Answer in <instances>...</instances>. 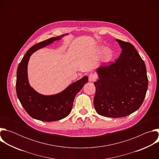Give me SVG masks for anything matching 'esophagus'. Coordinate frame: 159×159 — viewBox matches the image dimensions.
I'll return each instance as SVG.
<instances>
[{"mask_svg":"<svg viewBox=\"0 0 159 159\" xmlns=\"http://www.w3.org/2000/svg\"><path fill=\"white\" fill-rule=\"evenodd\" d=\"M98 77L94 74H90L89 75V82H94L97 79Z\"/></svg>","mask_w":159,"mask_h":159,"instance_id":"34e87169","label":"esophagus"}]
</instances>
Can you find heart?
<instances>
[{
    "mask_svg": "<svg viewBox=\"0 0 159 159\" xmlns=\"http://www.w3.org/2000/svg\"><path fill=\"white\" fill-rule=\"evenodd\" d=\"M103 49L102 47H101L99 48V51L102 50ZM112 51L109 48H104L102 52V58L105 61H108L111 60L112 57Z\"/></svg>",
    "mask_w": 159,
    "mask_h": 159,
    "instance_id": "1",
    "label": "heart"
}]
</instances>
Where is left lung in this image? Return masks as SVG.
<instances>
[{
	"label": "left lung",
	"instance_id": "obj_1",
	"mask_svg": "<svg viewBox=\"0 0 159 159\" xmlns=\"http://www.w3.org/2000/svg\"><path fill=\"white\" fill-rule=\"evenodd\" d=\"M121 53L115 62L96 69L94 105L99 115L125 117L142 106L148 80L145 62L132 44L116 39Z\"/></svg>",
	"mask_w": 159,
	"mask_h": 159
}]
</instances>
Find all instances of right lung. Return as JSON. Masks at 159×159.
Instances as JSON below:
<instances>
[{"mask_svg":"<svg viewBox=\"0 0 159 159\" xmlns=\"http://www.w3.org/2000/svg\"><path fill=\"white\" fill-rule=\"evenodd\" d=\"M68 34L51 38L31 47L19 64L17 70L16 93L17 98L28 114L33 118L43 121H55L69 115L74 98L88 82V77L73 82L60 93L45 96L37 93L31 87L28 77V64L30 56L36 51L60 40Z\"/></svg>","mask_w":159,"mask_h":159,"instance_id":"right-lung-1","label":"right lung"}]
</instances>
